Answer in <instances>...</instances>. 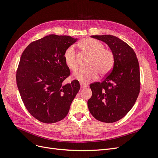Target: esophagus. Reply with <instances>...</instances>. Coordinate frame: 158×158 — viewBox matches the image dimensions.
<instances>
[{
	"label": "esophagus",
	"mask_w": 158,
	"mask_h": 158,
	"mask_svg": "<svg viewBox=\"0 0 158 158\" xmlns=\"http://www.w3.org/2000/svg\"><path fill=\"white\" fill-rule=\"evenodd\" d=\"M88 87L87 85H84V84H80V89H85V88H86V87Z\"/></svg>",
	"instance_id": "esophagus-1"
}]
</instances>
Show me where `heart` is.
<instances>
[{"instance_id":"1","label":"heart","mask_w":158,"mask_h":158,"mask_svg":"<svg viewBox=\"0 0 158 158\" xmlns=\"http://www.w3.org/2000/svg\"><path fill=\"white\" fill-rule=\"evenodd\" d=\"M78 46L82 54L89 56L84 68L77 70L73 74L74 78L82 84H88L97 78L98 73L100 76L108 74L113 67L114 54L111 51L104 49V45L93 39H85L79 42ZM67 66L71 71L78 67L77 54L73 46L67 48L64 54Z\"/></svg>"}]
</instances>
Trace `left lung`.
<instances>
[{
  "label": "left lung",
  "instance_id": "left-lung-1",
  "mask_svg": "<svg viewBox=\"0 0 158 158\" xmlns=\"http://www.w3.org/2000/svg\"><path fill=\"white\" fill-rule=\"evenodd\" d=\"M106 43L114 56V65L101 81L90 84L92 96L87 102L93 116L98 121L113 123L123 118L136 102L140 91L139 66L133 49L109 35H93Z\"/></svg>",
  "mask_w": 158,
  "mask_h": 158
}]
</instances>
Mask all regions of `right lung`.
Instances as JSON below:
<instances>
[{
  "label": "right lung",
  "instance_id": "1",
  "mask_svg": "<svg viewBox=\"0 0 158 158\" xmlns=\"http://www.w3.org/2000/svg\"><path fill=\"white\" fill-rule=\"evenodd\" d=\"M77 39L50 35L29 44L22 52L16 80L26 109L45 123L60 121L68 114L79 91V81L63 85L71 74L65 64V51Z\"/></svg>",
  "mask_w": 158,
  "mask_h": 158
}]
</instances>
